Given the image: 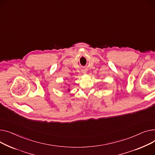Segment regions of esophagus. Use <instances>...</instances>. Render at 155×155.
Listing matches in <instances>:
<instances>
[{"mask_svg": "<svg viewBox=\"0 0 155 155\" xmlns=\"http://www.w3.org/2000/svg\"><path fill=\"white\" fill-rule=\"evenodd\" d=\"M85 73H86V72H85Z\"/></svg>", "mask_w": 155, "mask_h": 155, "instance_id": "34e87169", "label": "esophagus"}]
</instances>
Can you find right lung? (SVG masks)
Segmentation results:
<instances>
[{"label": "right lung", "instance_id": "1", "mask_svg": "<svg viewBox=\"0 0 155 155\" xmlns=\"http://www.w3.org/2000/svg\"><path fill=\"white\" fill-rule=\"evenodd\" d=\"M68 91H69V90H68Z\"/></svg>", "mask_w": 155, "mask_h": 155}]
</instances>
